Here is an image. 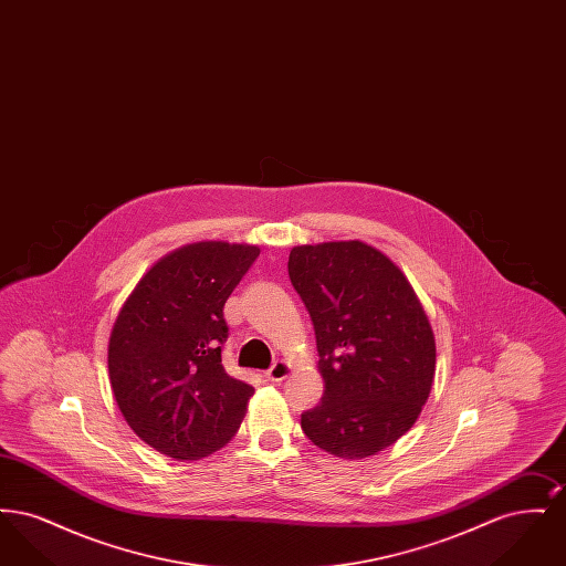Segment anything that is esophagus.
Returning a JSON list of instances; mask_svg holds the SVG:
<instances>
[{
  "instance_id": "esophagus-1",
  "label": "esophagus",
  "mask_w": 566,
  "mask_h": 566,
  "mask_svg": "<svg viewBox=\"0 0 566 566\" xmlns=\"http://www.w3.org/2000/svg\"><path fill=\"white\" fill-rule=\"evenodd\" d=\"M289 376H291V365L284 363V360H277L270 371L265 374L270 381H282V379H286Z\"/></svg>"
}]
</instances>
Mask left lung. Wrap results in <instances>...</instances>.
I'll return each mask as SVG.
<instances>
[{
  "label": "left lung",
  "mask_w": 566,
  "mask_h": 566,
  "mask_svg": "<svg viewBox=\"0 0 566 566\" xmlns=\"http://www.w3.org/2000/svg\"><path fill=\"white\" fill-rule=\"evenodd\" d=\"M289 275L314 324L324 379L301 429L333 457H374L429 401L437 350L424 307L403 271L358 240L295 245Z\"/></svg>",
  "instance_id": "1"
}]
</instances>
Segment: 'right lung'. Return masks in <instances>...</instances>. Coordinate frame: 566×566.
<instances>
[{
	"label": "right lung",
	"mask_w": 566,
	"mask_h": 566,
	"mask_svg": "<svg viewBox=\"0 0 566 566\" xmlns=\"http://www.w3.org/2000/svg\"><path fill=\"white\" fill-rule=\"evenodd\" d=\"M259 252L250 243H187L142 275L114 321V399L132 431L165 457H210L242 424L254 388L222 367V307Z\"/></svg>",
	"instance_id": "1"
}]
</instances>
